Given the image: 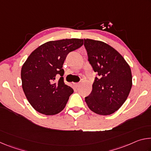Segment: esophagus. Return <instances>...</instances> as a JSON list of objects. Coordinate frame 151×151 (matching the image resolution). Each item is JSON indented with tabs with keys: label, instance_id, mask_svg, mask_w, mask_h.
Returning <instances> with one entry per match:
<instances>
[{
	"label": "esophagus",
	"instance_id": "esophagus-1",
	"mask_svg": "<svg viewBox=\"0 0 151 151\" xmlns=\"http://www.w3.org/2000/svg\"><path fill=\"white\" fill-rule=\"evenodd\" d=\"M74 85H75L76 87H78V86H79V85H80V83H74Z\"/></svg>",
	"mask_w": 151,
	"mask_h": 151
}]
</instances>
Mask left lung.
<instances>
[{
	"instance_id": "8db88e82",
	"label": "left lung",
	"mask_w": 151,
	"mask_h": 151,
	"mask_svg": "<svg viewBox=\"0 0 151 151\" xmlns=\"http://www.w3.org/2000/svg\"><path fill=\"white\" fill-rule=\"evenodd\" d=\"M84 45L99 75L85 102L93 112L109 115L121 108L129 96L132 84L131 68L118 51L105 42L86 39Z\"/></svg>"
}]
</instances>
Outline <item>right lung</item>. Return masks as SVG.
Returning <instances> with one entry per match:
<instances>
[{"mask_svg":"<svg viewBox=\"0 0 151 151\" xmlns=\"http://www.w3.org/2000/svg\"><path fill=\"white\" fill-rule=\"evenodd\" d=\"M83 39H70L45 42L32 52L21 68L22 86L36 111L55 115L65 109L73 89L64 83L63 68L66 56L80 48ZM61 78L55 82V76Z\"/></svg>","mask_w":151,"mask_h":151,"instance_id":"obj_1","label":"right lung"}]
</instances>
